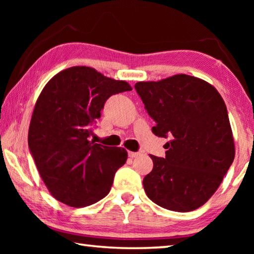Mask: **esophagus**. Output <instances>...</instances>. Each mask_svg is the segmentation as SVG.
<instances>
[{
  "instance_id": "obj_1",
  "label": "esophagus",
  "mask_w": 254,
  "mask_h": 254,
  "mask_svg": "<svg viewBox=\"0 0 254 254\" xmlns=\"http://www.w3.org/2000/svg\"><path fill=\"white\" fill-rule=\"evenodd\" d=\"M140 156V152H132V151H128V157L130 158H136V157H139Z\"/></svg>"
}]
</instances>
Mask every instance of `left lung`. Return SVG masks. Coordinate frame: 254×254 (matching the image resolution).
Here are the masks:
<instances>
[{"mask_svg": "<svg viewBox=\"0 0 254 254\" xmlns=\"http://www.w3.org/2000/svg\"><path fill=\"white\" fill-rule=\"evenodd\" d=\"M156 127L169 137L166 157H151L153 169L143 179L153 203L175 212H191L217 190L234 160L233 134L224 101L214 86L179 74L134 85Z\"/></svg>", "mask_w": 254, "mask_h": 254, "instance_id": "1", "label": "left lung"}]
</instances>
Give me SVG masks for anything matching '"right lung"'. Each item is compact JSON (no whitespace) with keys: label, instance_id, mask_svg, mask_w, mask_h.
Masks as SVG:
<instances>
[{"label":"right lung","instance_id":"right-lung-1","mask_svg":"<svg viewBox=\"0 0 254 254\" xmlns=\"http://www.w3.org/2000/svg\"><path fill=\"white\" fill-rule=\"evenodd\" d=\"M132 91L91 67L58 72L42 89L30 121L28 143L39 174L56 199L85 207L109 194L117 170L126 163L124 148L89 141L107 98Z\"/></svg>","mask_w":254,"mask_h":254}]
</instances>
